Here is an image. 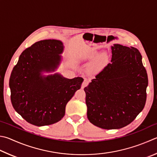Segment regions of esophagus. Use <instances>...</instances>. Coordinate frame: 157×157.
<instances>
[{
  "label": "esophagus",
  "instance_id": "1",
  "mask_svg": "<svg viewBox=\"0 0 157 157\" xmlns=\"http://www.w3.org/2000/svg\"><path fill=\"white\" fill-rule=\"evenodd\" d=\"M88 79H84V82H82V88H84V87H86V86H87V85H88Z\"/></svg>",
  "mask_w": 157,
  "mask_h": 157
}]
</instances>
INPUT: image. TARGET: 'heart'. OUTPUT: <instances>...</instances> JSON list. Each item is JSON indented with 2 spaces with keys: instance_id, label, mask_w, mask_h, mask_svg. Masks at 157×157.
<instances>
[{
  "instance_id": "b5f03b06",
  "label": "heart",
  "mask_w": 157,
  "mask_h": 157,
  "mask_svg": "<svg viewBox=\"0 0 157 157\" xmlns=\"http://www.w3.org/2000/svg\"><path fill=\"white\" fill-rule=\"evenodd\" d=\"M98 55V51L93 49V48H87V49L84 51L83 53V58L85 59H95ZM107 59V56L105 53L101 54L99 56V62L100 63H102L104 61H106Z\"/></svg>"
}]
</instances>
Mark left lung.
<instances>
[{
  "label": "left lung",
  "instance_id": "left-lung-1",
  "mask_svg": "<svg viewBox=\"0 0 157 157\" xmlns=\"http://www.w3.org/2000/svg\"><path fill=\"white\" fill-rule=\"evenodd\" d=\"M112 58L84 88L87 117L103 129H119L130 124L144 109L148 79L137 49L115 44Z\"/></svg>",
  "mask_w": 157,
  "mask_h": 157
}]
</instances>
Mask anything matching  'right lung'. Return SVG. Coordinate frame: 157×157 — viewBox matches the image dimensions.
Segmentation results:
<instances>
[{
	"mask_svg": "<svg viewBox=\"0 0 157 157\" xmlns=\"http://www.w3.org/2000/svg\"><path fill=\"white\" fill-rule=\"evenodd\" d=\"M63 51V43L58 40L36 42L21 53L13 67L9 84L11 104L28 123L43 126L60 121L68 101L81 88L80 77L42 75L58 68Z\"/></svg>",
	"mask_w": 157,
	"mask_h": 157,
	"instance_id": "add662e5",
	"label": "right lung"
}]
</instances>
